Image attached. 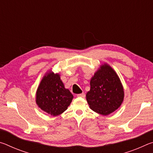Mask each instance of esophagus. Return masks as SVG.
<instances>
[{
  "mask_svg": "<svg viewBox=\"0 0 153 153\" xmlns=\"http://www.w3.org/2000/svg\"><path fill=\"white\" fill-rule=\"evenodd\" d=\"M85 96H86V95H85L84 93H82V94H77V97H81V98H84Z\"/></svg>",
  "mask_w": 153,
  "mask_h": 153,
  "instance_id": "1",
  "label": "esophagus"
}]
</instances>
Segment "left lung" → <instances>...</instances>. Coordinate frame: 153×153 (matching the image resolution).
<instances>
[{"instance_id":"obj_1","label":"left lung","mask_w":153,"mask_h":153,"mask_svg":"<svg viewBox=\"0 0 153 153\" xmlns=\"http://www.w3.org/2000/svg\"><path fill=\"white\" fill-rule=\"evenodd\" d=\"M86 94L90 108L96 113L107 115L121 105L124 91L120 77L107 63L102 65L90 80Z\"/></svg>"}]
</instances>
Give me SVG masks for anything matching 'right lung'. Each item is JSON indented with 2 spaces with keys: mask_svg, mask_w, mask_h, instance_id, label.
Returning a JSON list of instances; mask_svg holds the SVG:
<instances>
[{
  "mask_svg": "<svg viewBox=\"0 0 153 153\" xmlns=\"http://www.w3.org/2000/svg\"><path fill=\"white\" fill-rule=\"evenodd\" d=\"M74 96L64 86L60 75L50 71L41 80L36 95V102L41 109L53 116L67 110Z\"/></svg>",
  "mask_w": 153,
  "mask_h": 153,
  "instance_id": "right-lung-1",
  "label": "right lung"
}]
</instances>
